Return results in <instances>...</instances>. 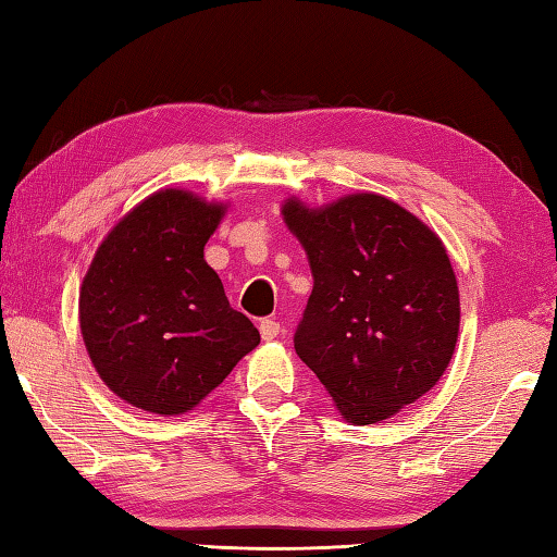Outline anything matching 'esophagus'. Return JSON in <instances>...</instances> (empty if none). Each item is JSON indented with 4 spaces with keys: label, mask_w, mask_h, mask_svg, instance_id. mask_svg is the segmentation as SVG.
<instances>
[{
    "label": "esophagus",
    "mask_w": 557,
    "mask_h": 557,
    "mask_svg": "<svg viewBox=\"0 0 557 557\" xmlns=\"http://www.w3.org/2000/svg\"><path fill=\"white\" fill-rule=\"evenodd\" d=\"M280 323L272 321V318H263L260 321V335H263V339H275L280 335Z\"/></svg>",
    "instance_id": "esophagus-1"
}]
</instances>
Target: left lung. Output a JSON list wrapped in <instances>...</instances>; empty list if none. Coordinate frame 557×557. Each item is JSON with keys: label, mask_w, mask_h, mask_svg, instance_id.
<instances>
[{"label": "left lung", "mask_w": 557, "mask_h": 557, "mask_svg": "<svg viewBox=\"0 0 557 557\" xmlns=\"http://www.w3.org/2000/svg\"><path fill=\"white\" fill-rule=\"evenodd\" d=\"M282 212L313 272L294 349L347 421L389 419L441 381L457 345L459 292L443 242L375 194L321 210L289 200Z\"/></svg>", "instance_id": "obj_1"}]
</instances>
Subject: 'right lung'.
Segmentation results:
<instances>
[{"instance_id": "add662e5", "label": "right lung", "mask_w": 557, "mask_h": 557, "mask_svg": "<svg viewBox=\"0 0 557 557\" xmlns=\"http://www.w3.org/2000/svg\"><path fill=\"white\" fill-rule=\"evenodd\" d=\"M222 215V206L168 188L128 212L92 258L81 333L128 405L164 417L194 409L260 342L203 258Z\"/></svg>"}]
</instances>
